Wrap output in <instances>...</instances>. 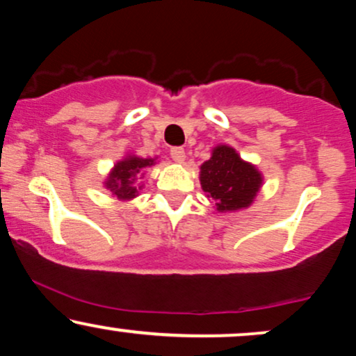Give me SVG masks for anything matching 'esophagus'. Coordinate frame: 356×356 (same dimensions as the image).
<instances>
[{
  "instance_id": "34e87169",
  "label": "esophagus",
  "mask_w": 356,
  "mask_h": 356,
  "mask_svg": "<svg viewBox=\"0 0 356 356\" xmlns=\"http://www.w3.org/2000/svg\"><path fill=\"white\" fill-rule=\"evenodd\" d=\"M170 157H172L175 162H179V164H182V162L186 161V150H184L182 147H172V149H170Z\"/></svg>"
}]
</instances>
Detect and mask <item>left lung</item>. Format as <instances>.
Segmentation results:
<instances>
[{"instance_id":"obj_1","label":"left lung","mask_w":356,"mask_h":356,"mask_svg":"<svg viewBox=\"0 0 356 356\" xmlns=\"http://www.w3.org/2000/svg\"><path fill=\"white\" fill-rule=\"evenodd\" d=\"M199 169L202 191L214 201L218 212L248 209L264 182L263 172L227 144L216 145Z\"/></svg>"}]
</instances>
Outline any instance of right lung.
<instances>
[{"mask_svg":"<svg viewBox=\"0 0 356 356\" xmlns=\"http://www.w3.org/2000/svg\"><path fill=\"white\" fill-rule=\"evenodd\" d=\"M159 157H138L134 152L125 154L124 159L113 164L107 179L104 181V187L112 192L113 197L120 202H130L137 197L138 192L144 189L142 179L149 167L157 164Z\"/></svg>","mask_w":356,"mask_h":356,"instance_id":"right-lung-1","label":"right lung"}]
</instances>
